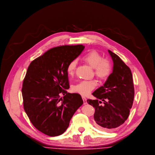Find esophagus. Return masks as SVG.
Listing matches in <instances>:
<instances>
[{"label": "esophagus", "instance_id": "1", "mask_svg": "<svg viewBox=\"0 0 155 155\" xmlns=\"http://www.w3.org/2000/svg\"><path fill=\"white\" fill-rule=\"evenodd\" d=\"M82 99H83V101H84V104H87V98H86V97H85V96H82Z\"/></svg>", "mask_w": 155, "mask_h": 155}]
</instances>
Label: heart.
I'll use <instances>...</instances> for the list:
<instances>
[{"instance_id":"b5f03b06","label":"heart","mask_w":155,"mask_h":155,"mask_svg":"<svg viewBox=\"0 0 155 155\" xmlns=\"http://www.w3.org/2000/svg\"><path fill=\"white\" fill-rule=\"evenodd\" d=\"M82 60L94 68V75L100 80L107 78L111 73V63L106 59H103L97 52L91 51L82 57ZM77 64V60L74 59L68 63L67 72L69 75L74 74ZM97 86V81L92 80L81 81L73 87V91L77 93L87 95Z\"/></svg>"}]
</instances>
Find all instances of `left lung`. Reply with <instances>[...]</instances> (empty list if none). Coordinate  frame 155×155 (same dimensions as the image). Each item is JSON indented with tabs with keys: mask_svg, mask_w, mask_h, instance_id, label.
I'll use <instances>...</instances> for the list:
<instances>
[{
	"mask_svg": "<svg viewBox=\"0 0 155 155\" xmlns=\"http://www.w3.org/2000/svg\"><path fill=\"white\" fill-rule=\"evenodd\" d=\"M108 51L114 63L112 73L103 86L92 93L96 99L87 100L95 108L94 119L97 127L103 131L116 130L124 124L129 117L134 97L130 68L117 54ZM102 101L103 106L99 104Z\"/></svg>",
	"mask_w": 155,
	"mask_h": 155,
	"instance_id": "8db88e82",
	"label": "left lung"
}]
</instances>
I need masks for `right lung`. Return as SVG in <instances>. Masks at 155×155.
Returning <instances> with one entry per match:
<instances>
[{
    "label": "right lung",
    "instance_id": "add662e5",
    "mask_svg": "<svg viewBox=\"0 0 155 155\" xmlns=\"http://www.w3.org/2000/svg\"><path fill=\"white\" fill-rule=\"evenodd\" d=\"M84 48L82 45L52 48L28 68L22 88L24 108L33 125L47 136L62 134L84 103L79 94L67 92V68Z\"/></svg>",
    "mask_w": 155,
    "mask_h": 155
}]
</instances>
